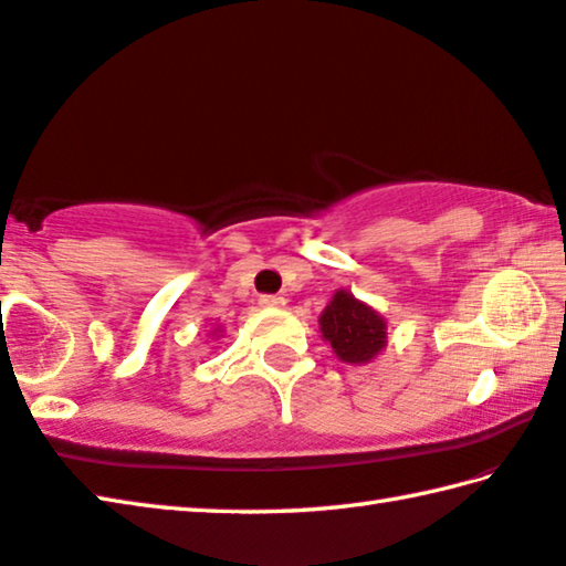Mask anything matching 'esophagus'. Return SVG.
<instances>
[{
	"mask_svg": "<svg viewBox=\"0 0 566 566\" xmlns=\"http://www.w3.org/2000/svg\"><path fill=\"white\" fill-rule=\"evenodd\" d=\"M260 304L266 306V310H276V306H284V296L280 294H262Z\"/></svg>",
	"mask_w": 566,
	"mask_h": 566,
	"instance_id": "1",
	"label": "esophagus"
}]
</instances>
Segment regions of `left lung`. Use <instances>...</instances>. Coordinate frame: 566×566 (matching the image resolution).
I'll use <instances>...</instances> for the list:
<instances>
[{"label": "left lung", "mask_w": 566, "mask_h": 566, "mask_svg": "<svg viewBox=\"0 0 566 566\" xmlns=\"http://www.w3.org/2000/svg\"><path fill=\"white\" fill-rule=\"evenodd\" d=\"M318 332L346 364H368L386 348V318L358 302L352 292L338 290L318 316Z\"/></svg>", "instance_id": "1"}]
</instances>
